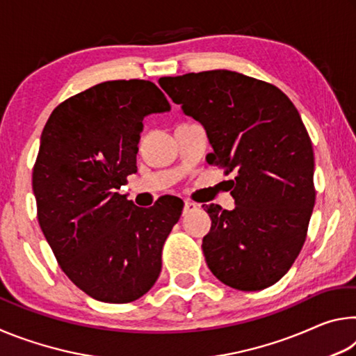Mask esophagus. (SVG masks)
I'll list each match as a JSON object with an SVG mask.
<instances>
[{"label": "esophagus", "mask_w": 356, "mask_h": 356, "mask_svg": "<svg viewBox=\"0 0 356 356\" xmlns=\"http://www.w3.org/2000/svg\"><path fill=\"white\" fill-rule=\"evenodd\" d=\"M200 209V206H197L196 202H191V201H185L184 204V213H190V212H195V210Z\"/></svg>", "instance_id": "obj_1"}]
</instances>
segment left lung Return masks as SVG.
<instances>
[{
    "instance_id": "1",
    "label": "left lung",
    "mask_w": 356,
    "mask_h": 356,
    "mask_svg": "<svg viewBox=\"0 0 356 356\" xmlns=\"http://www.w3.org/2000/svg\"><path fill=\"white\" fill-rule=\"evenodd\" d=\"M159 83L204 125L209 163L234 172L236 209H204L212 220L202 240L210 272L237 291L273 286L303 248L316 202L314 152L298 110L280 88L231 70Z\"/></svg>"
}]
</instances>
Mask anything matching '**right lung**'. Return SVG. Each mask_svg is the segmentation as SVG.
Listing matches in <instances>:
<instances>
[{"label":"right lung","mask_w":356,"mask_h":356,"mask_svg":"<svg viewBox=\"0 0 356 356\" xmlns=\"http://www.w3.org/2000/svg\"><path fill=\"white\" fill-rule=\"evenodd\" d=\"M152 81H105L59 104L33 168L38 220L63 272L105 303H130L155 284L161 250L182 215L179 197L136 207L120 190L136 172L143 119L170 110Z\"/></svg>","instance_id":"obj_1"}]
</instances>
